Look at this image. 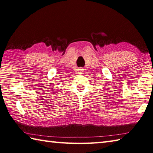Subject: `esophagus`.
I'll use <instances>...</instances> for the list:
<instances>
[{
	"mask_svg": "<svg viewBox=\"0 0 153 153\" xmlns=\"http://www.w3.org/2000/svg\"><path fill=\"white\" fill-rule=\"evenodd\" d=\"M78 71H79V72L80 74H82V73L83 72V69H82V68L79 69V70H78Z\"/></svg>",
	"mask_w": 153,
	"mask_h": 153,
	"instance_id": "1",
	"label": "esophagus"
}]
</instances>
